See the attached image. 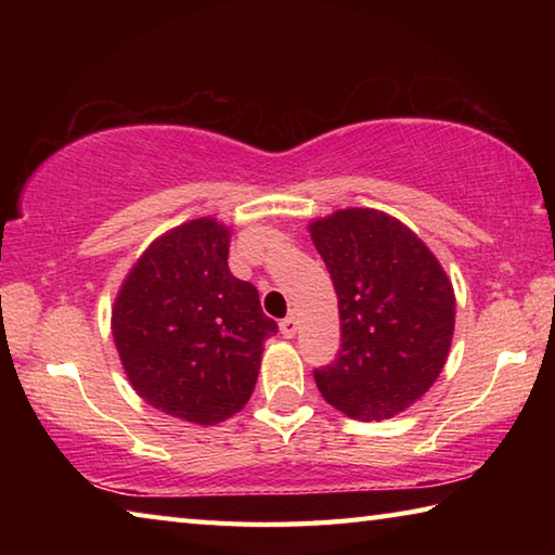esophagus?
Wrapping results in <instances>:
<instances>
[{"mask_svg":"<svg viewBox=\"0 0 555 555\" xmlns=\"http://www.w3.org/2000/svg\"><path fill=\"white\" fill-rule=\"evenodd\" d=\"M279 327H281V335H284V337H294L296 331H298V323H296L294 315H288V318H284V321L279 323Z\"/></svg>","mask_w":555,"mask_h":555,"instance_id":"34e87169","label":"esophagus"}]
</instances>
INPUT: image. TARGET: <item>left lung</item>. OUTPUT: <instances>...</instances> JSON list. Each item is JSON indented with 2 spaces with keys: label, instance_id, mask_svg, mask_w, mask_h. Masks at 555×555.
Masks as SVG:
<instances>
[{
  "label": "left lung",
  "instance_id": "left-lung-1",
  "mask_svg": "<svg viewBox=\"0 0 555 555\" xmlns=\"http://www.w3.org/2000/svg\"><path fill=\"white\" fill-rule=\"evenodd\" d=\"M331 271L343 345L313 370L323 399L357 421L391 418L434 387L453 340L455 294L406 224L347 208L308 224Z\"/></svg>",
  "mask_w": 555,
  "mask_h": 555
}]
</instances>
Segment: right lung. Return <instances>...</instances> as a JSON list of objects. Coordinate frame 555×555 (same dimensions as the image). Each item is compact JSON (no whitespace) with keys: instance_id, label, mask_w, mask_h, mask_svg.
Returning <instances> with one entry per match:
<instances>
[{"instance_id":"add662e5","label":"right lung","mask_w":555,"mask_h":555,"mask_svg":"<svg viewBox=\"0 0 555 555\" xmlns=\"http://www.w3.org/2000/svg\"><path fill=\"white\" fill-rule=\"evenodd\" d=\"M230 230L212 218L149 244L112 306V335L131 387L168 416L215 426L255 391L264 340L279 325L228 267Z\"/></svg>"}]
</instances>
